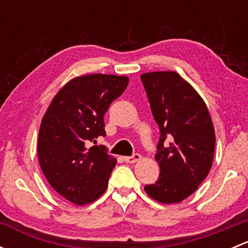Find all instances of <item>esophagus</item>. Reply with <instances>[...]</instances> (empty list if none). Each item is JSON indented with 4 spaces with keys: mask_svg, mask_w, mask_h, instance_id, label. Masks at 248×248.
<instances>
[{
    "mask_svg": "<svg viewBox=\"0 0 248 248\" xmlns=\"http://www.w3.org/2000/svg\"><path fill=\"white\" fill-rule=\"evenodd\" d=\"M124 162L126 163H136V162H138L141 159V156H140L139 154H134L133 156H127V157H124Z\"/></svg>",
    "mask_w": 248,
    "mask_h": 248,
    "instance_id": "34e87169",
    "label": "esophagus"
}]
</instances>
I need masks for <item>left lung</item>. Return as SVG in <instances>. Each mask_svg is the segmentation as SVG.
Instances as JSON below:
<instances>
[{
	"label": "left lung",
	"instance_id": "1",
	"mask_svg": "<svg viewBox=\"0 0 248 248\" xmlns=\"http://www.w3.org/2000/svg\"><path fill=\"white\" fill-rule=\"evenodd\" d=\"M140 79L161 133L155 155L159 177L144 189L156 202H180L211 169L216 141L211 116L198 92L176 72H151Z\"/></svg>",
	"mask_w": 248,
	"mask_h": 248
}]
</instances>
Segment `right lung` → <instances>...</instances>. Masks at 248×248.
<instances>
[{"instance_id":"obj_1","label":"right lung","mask_w":248,"mask_h":248,"mask_svg":"<svg viewBox=\"0 0 248 248\" xmlns=\"http://www.w3.org/2000/svg\"><path fill=\"white\" fill-rule=\"evenodd\" d=\"M128 78L89 74L67 82L50 103L38 136V159L50 186L77 205L97 201L108 187L116 158L104 146H92L106 137L104 115L121 96Z\"/></svg>"}]
</instances>
